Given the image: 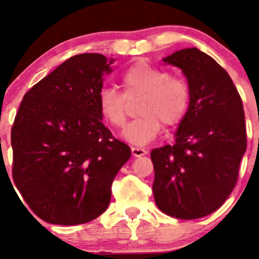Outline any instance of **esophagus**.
<instances>
[{
  "label": "esophagus",
  "mask_w": 259,
  "mask_h": 259,
  "mask_svg": "<svg viewBox=\"0 0 259 259\" xmlns=\"http://www.w3.org/2000/svg\"><path fill=\"white\" fill-rule=\"evenodd\" d=\"M132 153L134 157H142L147 153L146 150L144 148H139V147H132Z\"/></svg>",
  "instance_id": "1"
}]
</instances>
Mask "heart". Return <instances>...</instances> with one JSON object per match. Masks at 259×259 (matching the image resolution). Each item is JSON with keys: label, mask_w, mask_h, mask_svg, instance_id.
Listing matches in <instances>:
<instances>
[{"label": "heart", "mask_w": 259, "mask_h": 259, "mask_svg": "<svg viewBox=\"0 0 259 259\" xmlns=\"http://www.w3.org/2000/svg\"><path fill=\"white\" fill-rule=\"evenodd\" d=\"M123 94L105 88L99 94L101 115L113 127L125 125L129 112L127 100L142 97L139 114L142 115L126 126L124 136L136 146H145L162 133L163 123L174 126L185 117L190 103V89L180 76L169 75L164 68L147 62H136L121 74Z\"/></svg>", "instance_id": "heart-1"}]
</instances>
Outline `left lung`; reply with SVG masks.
I'll return each mask as SVG.
<instances>
[{
	"label": "left lung",
	"instance_id": "left-lung-1",
	"mask_svg": "<svg viewBox=\"0 0 259 259\" xmlns=\"http://www.w3.org/2000/svg\"><path fill=\"white\" fill-rule=\"evenodd\" d=\"M163 61L186 76L190 103L174 145L151 152L154 201L174 218H202L218 209L236 185L247 147L242 101L227 70L196 47Z\"/></svg>",
	"mask_w": 259,
	"mask_h": 259
}]
</instances>
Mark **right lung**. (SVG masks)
<instances>
[{"mask_svg":"<svg viewBox=\"0 0 259 259\" xmlns=\"http://www.w3.org/2000/svg\"><path fill=\"white\" fill-rule=\"evenodd\" d=\"M114 59L70 57L23 97L11 133L13 180L42 221L89 223L111 201V187L132 156L102 123L99 94Z\"/></svg>","mask_w":259,"mask_h":259,"instance_id":"1","label":"right lung"}]
</instances>
